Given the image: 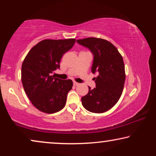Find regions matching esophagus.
<instances>
[{
  "mask_svg": "<svg viewBox=\"0 0 156 156\" xmlns=\"http://www.w3.org/2000/svg\"><path fill=\"white\" fill-rule=\"evenodd\" d=\"M73 84L74 85V86H78V85H80V84H79V83L76 82H73Z\"/></svg>",
  "mask_w": 156,
  "mask_h": 156,
  "instance_id": "1",
  "label": "esophagus"
}]
</instances>
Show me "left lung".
<instances>
[{
  "label": "left lung",
  "mask_w": 156,
  "mask_h": 156,
  "mask_svg": "<svg viewBox=\"0 0 156 156\" xmlns=\"http://www.w3.org/2000/svg\"><path fill=\"white\" fill-rule=\"evenodd\" d=\"M90 50L94 55L91 72L98 74L94 80L96 87L82 97L84 107L92 113H104L120 99L126 80L123 57L116 47L101 38L87 37L76 40Z\"/></svg>",
  "instance_id": "left-lung-1"
}]
</instances>
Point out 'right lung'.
I'll return each mask as SVG.
<instances>
[{
    "label": "right lung",
    "instance_id": "1",
    "mask_svg": "<svg viewBox=\"0 0 156 156\" xmlns=\"http://www.w3.org/2000/svg\"><path fill=\"white\" fill-rule=\"evenodd\" d=\"M75 40H42L29 51L23 61V88L33 106L40 112L53 114L65 107L73 82L55 78L52 74L59 69L62 57L73 47Z\"/></svg>",
    "mask_w": 156,
    "mask_h": 156
}]
</instances>
